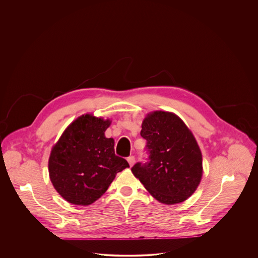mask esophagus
I'll list each match as a JSON object with an SVG mask.
<instances>
[{
  "mask_svg": "<svg viewBox=\"0 0 258 258\" xmlns=\"http://www.w3.org/2000/svg\"><path fill=\"white\" fill-rule=\"evenodd\" d=\"M127 162H128V164H130V166H133L134 164H135V162H136V158H135V156H128L127 157Z\"/></svg>",
  "mask_w": 258,
  "mask_h": 258,
  "instance_id": "esophagus-1",
  "label": "esophagus"
}]
</instances>
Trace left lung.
<instances>
[{
    "label": "left lung",
    "mask_w": 258,
    "mask_h": 258,
    "mask_svg": "<svg viewBox=\"0 0 258 258\" xmlns=\"http://www.w3.org/2000/svg\"><path fill=\"white\" fill-rule=\"evenodd\" d=\"M141 136L148 161L132 171L153 198L174 205L187 200L200 184L202 153L193 134L178 115L155 111L145 116Z\"/></svg>",
    "instance_id": "1"
}]
</instances>
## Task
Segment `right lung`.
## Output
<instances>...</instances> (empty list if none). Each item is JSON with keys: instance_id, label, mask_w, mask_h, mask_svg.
Here are the masks:
<instances>
[{"instance_id": "right-lung-1", "label": "right lung", "mask_w": 258, "mask_h": 258, "mask_svg": "<svg viewBox=\"0 0 258 258\" xmlns=\"http://www.w3.org/2000/svg\"><path fill=\"white\" fill-rule=\"evenodd\" d=\"M110 119L81 115L64 131L48 160L50 181L68 203L88 206L109 188L117 172L130 167L115 154L113 139L105 137Z\"/></svg>"}]
</instances>
